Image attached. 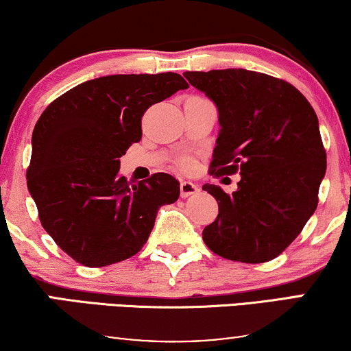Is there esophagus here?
<instances>
[{"mask_svg":"<svg viewBox=\"0 0 351 351\" xmlns=\"http://www.w3.org/2000/svg\"><path fill=\"white\" fill-rule=\"evenodd\" d=\"M198 191H199V189L193 184V182H189V180H182L180 182V196H182V198H189V196L196 195Z\"/></svg>","mask_w":351,"mask_h":351,"instance_id":"esophagus-1","label":"esophagus"}]
</instances>
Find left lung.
<instances>
[{"instance_id": "obj_1", "label": "left lung", "mask_w": 351, "mask_h": 351, "mask_svg": "<svg viewBox=\"0 0 351 351\" xmlns=\"http://www.w3.org/2000/svg\"><path fill=\"white\" fill-rule=\"evenodd\" d=\"M217 107L220 131L210 174L239 171L238 190L203 185L219 215L203 230L217 256L262 263L285 251L318 206L326 152L318 117L287 81L244 69L185 71Z\"/></svg>"}]
</instances>
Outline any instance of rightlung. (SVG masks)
I'll return each mask as SVG.
<instances>
[{"instance_id":"1","label":"right lung","mask_w":351,"mask_h":351,"mask_svg":"<svg viewBox=\"0 0 351 351\" xmlns=\"http://www.w3.org/2000/svg\"><path fill=\"white\" fill-rule=\"evenodd\" d=\"M177 73L108 75L84 81L47 107L32 136L27 185L41 225L86 267L126 261L143 247L161 206L179 199L166 172L119 176V158L142 138L148 107L186 89Z\"/></svg>"}]
</instances>
